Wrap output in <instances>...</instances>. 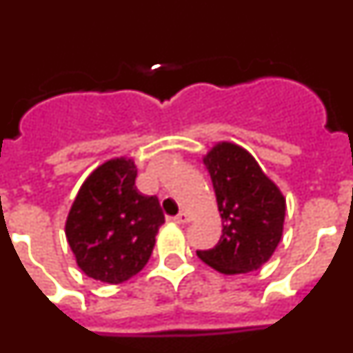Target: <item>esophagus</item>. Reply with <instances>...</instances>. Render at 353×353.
<instances>
[{
  "mask_svg": "<svg viewBox=\"0 0 353 353\" xmlns=\"http://www.w3.org/2000/svg\"><path fill=\"white\" fill-rule=\"evenodd\" d=\"M173 221L176 224H185V223H189V221H191V215L187 214V212H180V214L174 215Z\"/></svg>",
  "mask_w": 353,
  "mask_h": 353,
  "instance_id": "obj_1",
  "label": "esophagus"
}]
</instances>
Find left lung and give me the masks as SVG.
Instances as JSON below:
<instances>
[{"instance_id":"1","label":"left lung","mask_w":353,"mask_h":353,"mask_svg":"<svg viewBox=\"0 0 353 353\" xmlns=\"http://www.w3.org/2000/svg\"><path fill=\"white\" fill-rule=\"evenodd\" d=\"M210 173L223 235L198 256L217 272L233 276L260 269L283 236L286 199L248 150L232 141L215 143L203 155Z\"/></svg>"}]
</instances>
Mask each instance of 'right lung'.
<instances>
[{"label":"right lung","instance_id":"right-lung-1","mask_svg":"<svg viewBox=\"0 0 353 353\" xmlns=\"http://www.w3.org/2000/svg\"><path fill=\"white\" fill-rule=\"evenodd\" d=\"M130 157L102 162L84 180L65 223V236L81 270L118 285L139 272L154 251L164 223L159 199L136 187Z\"/></svg>","mask_w":353,"mask_h":353}]
</instances>
